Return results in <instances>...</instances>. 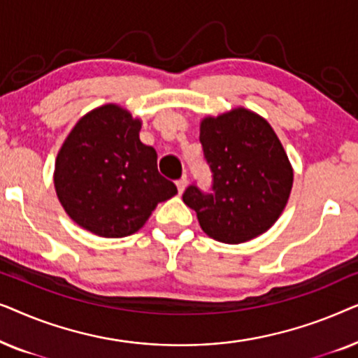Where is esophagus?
Returning <instances> with one entry per match:
<instances>
[{
    "label": "esophagus",
    "instance_id": "34e87169",
    "mask_svg": "<svg viewBox=\"0 0 358 358\" xmlns=\"http://www.w3.org/2000/svg\"><path fill=\"white\" fill-rule=\"evenodd\" d=\"M176 185H178L179 194H182L184 190H185V187H187V176H182V178H180L178 182H176Z\"/></svg>",
    "mask_w": 358,
    "mask_h": 358
}]
</instances>
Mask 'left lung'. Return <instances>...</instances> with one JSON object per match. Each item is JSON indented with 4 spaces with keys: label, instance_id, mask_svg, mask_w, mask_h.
Listing matches in <instances>:
<instances>
[{
    "label": "left lung",
    "instance_id": "left-lung-1",
    "mask_svg": "<svg viewBox=\"0 0 358 358\" xmlns=\"http://www.w3.org/2000/svg\"><path fill=\"white\" fill-rule=\"evenodd\" d=\"M200 143L212 171V192L192 184L182 194L210 238L246 243L266 233L285 208L293 169L266 119L238 107L200 124Z\"/></svg>",
    "mask_w": 358,
    "mask_h": 358
}]
</instances>
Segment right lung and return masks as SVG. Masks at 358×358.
Instances as JSON below:
<instances>
[{
	"mask_svg": "<svg viewBox=\"0 0 358 358\" xmlns=\"http://www.w3.org/2000/svg\"><path fill=\"white\" fill-rule=\"evenodd\" d=\"M141 122L120 106L87 112L58 151L53 182L58 200L81 228L124 238L143 227L178 187L158 173V155L140 141Z\"/></svg>",
	"mask_w": 358,
	"mask_h": 358,
	"instance_id": "1",
	"label": "right lung"
}]
</instances>
